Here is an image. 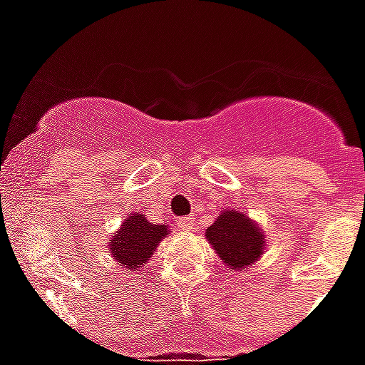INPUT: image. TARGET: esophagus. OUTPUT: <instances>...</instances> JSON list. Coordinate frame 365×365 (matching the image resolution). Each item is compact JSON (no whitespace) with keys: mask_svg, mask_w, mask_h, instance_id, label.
Returning <instances> with one entry per match:
<instances>
[{"mask_svg":"<svg viewBox=\"0 0 365 365\" xmlns=\"http://www.w3.org/2000/svg\"><path fill=\"white\" fill-rule=\"evenodd\" d=\"M195 225V217L185 216V217H178V227L182 229V231H191Z\"/></svg>","mask_w":365,"mask_h":365,"instance_id":"esophagus-1","label":"esophagus"}]
</instances>
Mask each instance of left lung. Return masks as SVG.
Segmentation results:
<instances>
[{"label":"left lung","instance_id":"1","mask_svg":"<svg viewBox=\"0 0 365 365\" xmlns=\"http://www.w3.org/2000/svg\"><path fill=\"white\" fill-rule=\"evenodd\" d=\"M206 239L233 271L257 261L265 246L261 229L246 214L235 210L217 216V222L206 229Z\"/></svg>","mask_w":365,"mask_h":365}]
</instances>
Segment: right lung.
<instances>
[{"instance_id":"1","label":"right lung","mask_w":365,"mask_h":365,"mask_svg":"<svg viewBox=\"0 0 365 365\" xmlns=\"http://www.w3.org/2000/svg\"><path fill=\"white\" fill-rule=\"evenodd\" d=\"M165 235H168L166 225H155L140 214H132L111 242V255L128 271L140 269V265L151 257Z\"/></svg>"}]
</instances>
